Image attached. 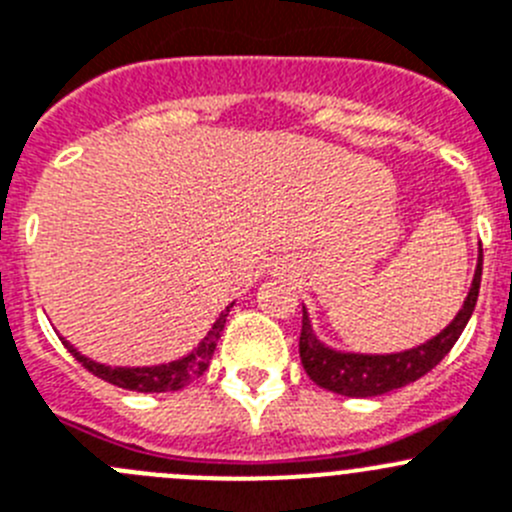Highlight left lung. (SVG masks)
<instances>
[{"label": "left lung", "mask_w": 512, "mask_h": 512, "mask_svg": "<svg viewBox=\"0 0 512 512\" xmlns=\"http://www.w3.org/2000/svg\"><path fill=\"white\" fill-rule=\"evenodd\" d=\"M480 276H483V246L478 248V264L472 274V284L467 289L465 301L460 311L452 316L445 329L430 337L417 347L402 349V352L387 354H369V352H347V349L329 347L321 342L319 334L311 326V316L304 306V319H301V337L299 354L306 374L311 382L319 384L321 389H329L342 397H379L384 392L405 387L415 379L425 377L432 367L445 359L452 344L460 339L462 329L470 321L472 309L480 294Z\"/></svg>", "instance_id": "8db88e82"}]
</instances>
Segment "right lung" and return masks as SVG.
Instances as JSON below:
<instances>
[{"mask_svg": "<svg viewBox=\"0 0 512 512\" xmlns=\"http://www.w3.org/2000/svg\"><path fill=\"white\" fill-rule=\"evenodd\" d=\"M231 309H233V301L221 311V314H218V319L213 321V326L206 332V337H203L191 352L173 359V362L150 364V367H110V364L95 362V359L77 352L75 344L67 342L65 337H62V342H65V347L70 349V354L82 364V367L90 369L95 377L115 384V387L130 389V392H145V394L178 392V389L188 387L193 379H198L208 369V364H211L213 359V352H216L218 339H221L223 334V326H226L228 311Z\"/></svg>", "mask_w": 512, "mask_h": 512, "instance_id": "1", "label": "right lung"}]
</instances>
